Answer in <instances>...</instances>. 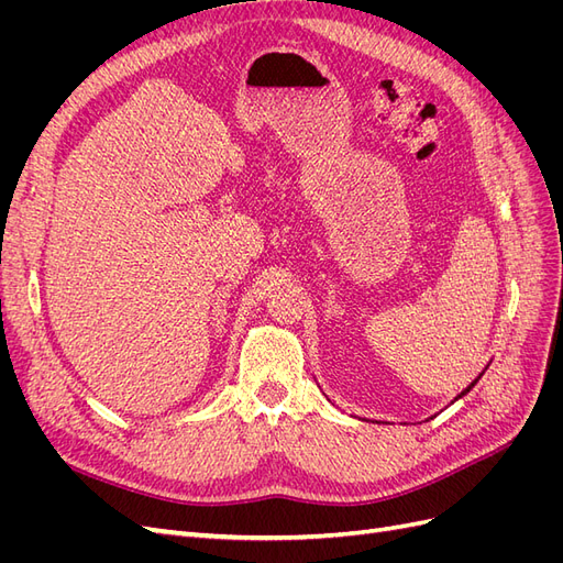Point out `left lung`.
<instances>
[{"instance_id": "obj_1", "label": "left lung", "mask_w": 563, "mask_h": 563, "mask_svg": "<svg viewBox=\"0 0 563 563\" xmlns=\"http://www.w3.org/2000/svg\"><path fill=\"white\" fill-rule=\"evenodd\" d=\"M479 378H482V373H479ZM479 378H476V380H474V383H470V385H467V389H463V391H460V395H457V397H455V399H460V397H465V395H467V391H470V389H472V387H474V385H476V383H479Z\"/></svg>"}]
</instances>
